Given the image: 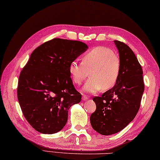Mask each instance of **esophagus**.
Returning <instances> with one entry per match:
<instances>
[{"instance_id": "esophagus-1", "label": "esophagus", "mask_w": 160, "mask_h": 160, "mask_svg": "<svg viewBox=\"0 0 160 160\" xmlns=\"http://www.w3.org/2000/svg\"><path fill=\"white\" fill-rule=\"evenodd\" d=\"M82 99L83 100H87L88 99V97L86 95H84V94H83V95L82 96Z\"/></svg>"}]
</instances>
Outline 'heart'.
<instances>
[{
    "label": "heart",
    "mask_w": 160,
    "mask_h": 160,
    "mask_svg": "<svg viewBox=\"0 0 160 160\" xmlns=\"http://www.w3.org/2000/svg\"><path fill=\"white\" fill-rule=\"evenodd\" d=\"M73 82L80 85L88 76L90 78L83 90L94 93L101 89L107 90L115 86L121 72V62L111 49L96 47L82 57V62L74 61L69 66Z\"/></svg>",
    "instance_id": "heart-1"
}]
</instances>
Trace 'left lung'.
I'll return each mask as SVG.
<instances>
[{"instance_id":"obj_1","label":"left lung","mask_w":160,"mask_h":160,"mask_svg":"<svg viewBox=\"0 0 160 160\" xmlns=\"http://www.w3.org/2000/svg\"><path fill=\"white\" fill-rule=\"evenodd\" d=\"M114 42L119 53L121 72L112 88L94 97L97 108L90 116L93 129L103 135L121 131L132 121L144 90L143 70L135 54L123 42Z\"/></svg>"}]
</instances>
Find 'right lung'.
I'll use <instances>...</instances> for the list:
<instances>
[{"mask_svg":"<svg viewBox=\"0 0 160 160\" xmlns=\"http://www.w3.org/2000/svg\"><path fill=\"white\" fill-rule=\"evenodd\" d=\"M88 48L83 42L56 38L31 54L19 75L17 97L25 119L38 132L60 131L67 123L68 110L81 102L69 66Z\"/></svg>","mask_w":160,"mask_h":160,"instance_id":"obj_1","label":"right lung"}]
</instances>
